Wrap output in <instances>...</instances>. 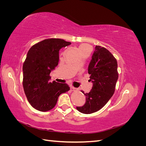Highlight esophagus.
Masks as SVG:
<instances>
[{
  "mask_svg": "<svg viewBox=\"0 0 146 146\" xmlns=\"http://www.w3.org/2000/svg\"><path fill=\"white\" fill-rule=\"evenodd\" d=\"M70 90L72 91H77L78 89H77V88H74L73 86H71V87H70Z\"/></svg>",
  "mask_w": 146,
  "mask_h": 146,
  "instance_id": "34e87169",
  "label": "esophagus"
}]
</instances>
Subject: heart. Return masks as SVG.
<instances>
[{
    "instance_id": "obj_1",
    "label": "heart",
    "mask_w": 146,
    "mask_h": 146,
    "mask_svg": "<svg viewBox=\"0 0 146 146\" xmlns=\"http://www.w3.org/2000/svg\"><path fill=\"white\" fill-rule=\"evenodd\" d=\"M78 49H79V51H80V52L81 53V54H82L83 53L85 52L86 51L91 50V47L86 44H81L80 46H79Z\"/></svg>"
}]
</instances>
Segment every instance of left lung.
<instances>
[{"label": "left lung", "mask_w": 146, "mask_h": 146, "mask_svg": "<svg viewBox=\"0 0 146 146\" xmlns=\"http://www.w3.org/2000/svg\"><path fill=\"white\" fill-rule=\"evenodd\" d=\"M88 66L90 81L93 83L86 96V103L77 110L84 114H91L103 108L113 95L118 79L117 60L107 48L96 46Z\"/></svg>", "instance_id": "left-lung-1"}]
</instances>
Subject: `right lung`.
Masks as SVG:
<instances>
[{
	"instance_id": "1",
	"label": "right lung",
	"mask_w": 146,
	"mask_h": 146,
	"mask_svg": "<svg viewBox=\"0 0 146 146\" xmlns=\"http://www.w3.org/2000/svg\"><path fill=\"white\" fill-rule=\"evenodd\" d=\"M71 42L59 38L46 39L29 50L23 64V85L30 105L45 112L54 108L59 96L68 92L66 83L50 82V73L58 65L59 50Z\"/></svg>"
}]
</instances>
